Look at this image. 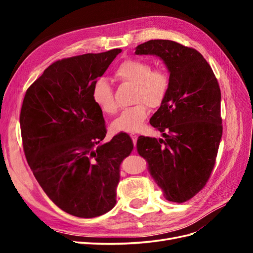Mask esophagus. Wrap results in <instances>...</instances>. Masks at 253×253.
Instances as JSON below:
<instances>
[{"label":"esophagus","mask_w":253,"mask_h":253,"mask_svg":"<svg viewBox=\"0 0 253 253\" xmlns=\"http://www.w3.org/2000/svg\"><path fill=\"white\" fill-rule=\"evenodd\" d=\"M138 136H139V135H137V134H131V137H132L133 142H134V144H135V145H136L137 139H138Z\"/></svg>","instance_id":"34e87169"}]
</instances>
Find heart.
I'll return each mask as SVG.
<instances>
[{
	"label": "heart",
	"instance_id": "heart-1",
	"mask_svg": "<svg viewBox=\"0 0 253 253\" xmlns=\"http://www.w3.org/2000/svg\"><path fill=\"white\" fill-rule=\"evenodd\" d=\"M115 77L124 83L134 84L133 101L137 103L122 111L112 126L117 132H138L150 114L148 105L153 109L159 108L167 99L170 90V74L164 66L152 67L147 60L128 58L117 66ZM91 97L105 114L117 111L113 88L106 80L98 79L94 83Z\"/></svg>",
	"mask_w": 253,
	"mask_h": 253
}]
</instances>
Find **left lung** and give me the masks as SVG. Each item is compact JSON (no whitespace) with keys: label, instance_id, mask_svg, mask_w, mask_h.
<instances>
[{"label":"left lung","instance_id":"1","mask_svg":"<svg viewBox=\"0 0 253 253\" xmlns=\"http://www.w3.org/2000/svg\"><path fill=\"white\" fill-rule=\"evenodd\" d=\"M137 55H156L170 72V90L150 124L164 139L140 136L137 151L168 201L185 203L208 182L223 125L220 88L201 52L171 40L138 45Z\"/></svg>","mask_w":253,"mask_h":253}]
</instances>
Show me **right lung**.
<instances>
[{
	"instance_id": "obj_1",
	"label": "right lung",
	"mask_w": 253,
	"mask_h": 253,
	"mask_svg": "<svg viewBox=\"0 0 253 253\" xmlns=\"http://www.w3.org/2000/svg\"><path fill=\"white\" fill-rule=\"evenodd\" d=\"M120 48L56 61L30 85L20 126L27 163L36 179L60 209L90 218L117 203L120 165L134 143L126 133L110 142L102 111L91 89Z\"/></svg>"
}]
</instances>
